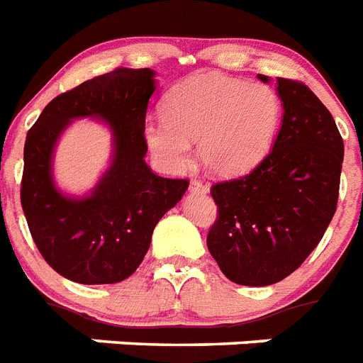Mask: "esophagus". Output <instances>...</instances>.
I'll return each mask as SVG.
<instances>
[{
  "label": "esophagus",
  "instance_id": "esophagus-1",
  "mask_svg": "<svg viewBox=\"0 0 363 363\" xmlns=\"http://www.w3.org/2000/svg\"><path fill=\"white\" fill-rule=\"evenodd\" d=\"M189 189L193 191V193H208V185L202 184L200 179H191Z\"/></svg>",
  "mask_w": 363,
  "mask_h": 363
}]
</instances>
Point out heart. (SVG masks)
Here are the masks:
<instances>
[{
  "mask_svg": "<svg viewBox=\"0 0 363 363\" xmlns=\"http://www.w3.org/2000/svg\"><path fill=\"white\" fill-rule=\"evenodd\" d=\"M164 118L147 120L144 138L159 164L178 172L200 159L217 176H236L259 164L279 129L281 99L266 84L225 74H196L170 89Z\"/></svg>",
  "mask_w": 363,
  "mask_h": 363,
  "instance_id": "1",
  "label": "heart"
}]
</instances>
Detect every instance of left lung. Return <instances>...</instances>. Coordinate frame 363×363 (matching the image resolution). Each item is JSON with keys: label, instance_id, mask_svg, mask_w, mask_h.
Returning a JSON list of instances; mask_svg holds the SVG:
<instances>
[{"label": "left lung", "instance_id": "8db88e82", "mask_svg": "<svg viewBox=\"0 0 363 363\" xmlns=\"http://www.w3.org/2000/svg\"><path fill=\"white\" fill-rule=\"evenodd\" d=\"M277 94L285 114L272 152L242 178L211 185L217 219L206 242L238 285H274L300 268L337 208L343 138L330 110L298 80L277 78Z\"/></svg>", "mask_w": 363, "mask_h": 363}]
</instances>
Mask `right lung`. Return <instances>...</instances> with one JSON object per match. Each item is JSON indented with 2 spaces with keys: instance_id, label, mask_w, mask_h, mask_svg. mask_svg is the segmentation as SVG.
<instances>
[{
  "instance_id": "1",
  "label": "right lung",
  "mask_w": 363,
  "mask_h": 363,
  "mask_svg": "<svg viewBox=\"0 0 363 363\" xmlns=\"http://www.w3.org/2000/svg\"><path fill=\"white\" fill-rule=\"evenodd\" d=\"M152 69H125L86 80L46 104L28 131L20 200L35 245L60 275L82 285L120 283L150 249L159 219L178 204L187 179L161 178L144 157ZM77 117H101L115 140L113 164L88 197L71 199L51 178L53 147Z\"/></svg>"
}]
</instances>
